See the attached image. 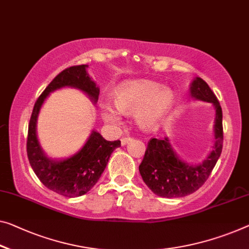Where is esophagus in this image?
Segmentation results:
<instances>
[{"mask_svg":"<svg viewBox=\"0 0 249 249\" xmlns=\"http://www.w3.org/2000/svg\"><path fill=\"white\" fill-rule=\"evenodd\" d=\"M132 140V138H130V137H124L121 139V144L122 146H124V144H127L129 141H131Z\"/></svg>","mask_w":249,"mask_h":249,"instance_id":"obj_1","label":"esophagus"}]
</instances>
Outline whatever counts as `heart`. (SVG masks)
<instances>
[{
    "instance_id": "heart-1",
    "label": "heart",
    "mask_w": 249,
    "mask_h": 249,
    "mask_svg": "<svg viewBox=\"0 0 249 249\" xmlns=\"http://www.w3.org/2000/svg\"><path fill=\"white\" fill-rule=\"evenodd\" d=\"M113 103L120 112L136 114L140 128L152 130L161 124L175 105V94L168 88L150 80L122 83L113 93ZM101 117L108 124L119 122V112L110 105L101 107Z\"/></svg>"
}]
</instances>
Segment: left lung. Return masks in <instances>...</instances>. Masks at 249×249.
<instances>
[{
	"instance_id": "8db88e82",
	"label": "left lung",
	"mask_w": 249,
	"mask_h": 249,
	"mask_svg": "<svg viewBox=\"0 0 249 249\" xmlns=\"http://www.w3.org/2000/svg\"><path fill=\"white\" fill-rule=\"evenodd\" d=\"M190 95L196 100L213 103L215 107L213 149L202 162L189 164L179 158L168 138L149 140L139 171L144 183L160 197H185L199 189L212 174L223 150V111L215 93L204 80L197 76L190 85Z\"/></svg>"
}]
</instances>
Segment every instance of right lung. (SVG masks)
<instances>
[{"mask_svg": "<svg viewBox=\"0 0 249 249\" xmlns=\"http://www.w3.org/2000/svg\"><path fill=\"white\" fill-rule=\"evenodd\" d=\"M87 68V64L70 67L50 82L34 105L26 141L28 158L34 174L47 188L69 198L82 196L92 189L101 177L113 150L121 146L120 140L108 141L94 130L81 150L66 159L49 158L40 146L36 136L37 116L50 93L61 88L71 87L85 92L91 101L97 103L100 89L91 80Z\"/></svg>", "mask_w": 249, "mask_h": 249, "instance_id": "add662e5", "label": "right lung"}]
</instances>
